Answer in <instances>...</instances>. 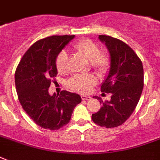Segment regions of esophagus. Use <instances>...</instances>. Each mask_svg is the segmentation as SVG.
Segmentation results:
<instances>
[{
  "label": "esophagus",
  "instance_id": "1",
  "mask_svg": "<svg viewBox=\"0 0 160 160\" xmlns=\"http://www.w3.org/2000/svg\"><path fill=\"white\" fill-rule=\"evenodd\" d=\"M81 99H82L83 100H90V99H91V97H90V96H85V95H82V96H81Z\"/></svg>",
  "mask_w": 160,
  "mask_h": 160
}]
</instances>
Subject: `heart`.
<instances>
[{
    "instance_id": "obj_1",
    "label": "heart",
    "mask_w": 160,
    "mask_h": 160,
    "mask_svg": "<svg viewBox=\"0 0 160 160\" xmlns=\"http://www.w3.org/2000/svg\"><path fill=\"white\" fill-rule=\"evenodd\" d=\"M75 51L85 55L90 60V65L99 74H104L109 67V58L101 53L100 47L89 39L79 41L74 46ZM68 55L65 51H61L55 58V66L59 72H65L67 70ZM96 83V77L92 74H82L73 76L68 85L71 90L80 94H88Z\"/></svg>"
}]
</instances>
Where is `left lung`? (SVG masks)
<instances>
[{
	"instance_id": "obj_1",
	"label": "left lung",
	"mask_w": 160,
	"mask_h": 160,
	"mask_svg": "<svg viewBox=\"0 0 160 160\" xmlns=\"http://www.w3.org/2000/svg\"><path fill=\"white\" fill-rule=\"evenodd\" d=\"M110 55L109 74L101 85L102 95L111 94L109 101L100 100L102 107L92 114L95 124L105 128L121 125L135 109L144 88V69L139 56L124 41L100 35Z\"/></svg>"
}]
</instances>
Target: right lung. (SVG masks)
Wrapping results in <instances>:
<instances>
[{
	"mask_svg": "<svg viewBox=\"0 0 160 160\" xmlns=\"http://www.w3.org/2000/svg\"><path fill=\"white\" fill-rule=\"evenodd\" d=\"M75 36H52L34 43L24 54L15 73L19 101L36 124L55 130L70 120L81 102L78 94L62 90L55 96L48 89L57 75L55 58Z\"/></svg>",
	"mask_w": 160,
	"mask_h": 160,
	"instance_id": "obj_1",
	"label": "right lung"
}]
</instances>
